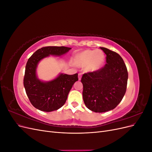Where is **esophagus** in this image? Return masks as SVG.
<instances>
[{"label":"esophagus","mask_w":152,"mask_h":152,"mask_svg":"<svg viewBox=\"0 0 152 152\" xmlns=\"http://www.w3.org/2000/svg\"><path fill=\"white\" fill-rule=\"evenodd\" d=\"M81 77H82V73H79V80L81 79Z\"/></svg>","instance_id":"1"}]
</instances>
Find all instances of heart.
Listing matches in <instances>:
<instances>
[{"label": "heart", "mask_w": 152, "mask_h": 152, "mask_svg": "<svg viewBox=\"0 0 152 152\" xmlns=\"http://www.w3.org/2000/svg\"><path fill=\"white\" fill-rule=\"evenodd\" d=\"M104 54L99 50H86L78 54L75 61L79 66L87 67L89 71L98 70L104 62Z\"/></svg>", "instance_id": "b5f03b06"}]
</instances>
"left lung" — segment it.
<instances>
[{
	"label": "left lung",
	"instance_id": "obj_1",
	"mask_svg": "<svg viewBox=\"0 0 152 152\" xmlns=\"http://www.w3.org/2000/svg\"><path fill=\"white\" fill-rule=\"evenodd\" d=\"M107 55V64L99 70L84 73L83 99L87 108L94 112H105L115 108L127 89L128 72L123 59L118 53L100 48Z\"/></svg>",
	"mask_w": 152,
	"mask_h": 152
}]
</instances>
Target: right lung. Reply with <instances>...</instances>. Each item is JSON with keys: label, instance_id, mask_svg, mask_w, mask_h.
<instances>
[{"label": "right lung", "instance_id": "1", "mask_svg": "<svg viewBox=\"0 0 152 152\" xmlns=\"http://www.w3.org/2000/svg\"><path fill=\"white\" fill-rule=\"evenodd\" d=\"M70 48L47 46L38 49L28 59L25 67L23 85L27 96L31 104L41 111L52 112L60 108L65 103L68 94L78 79V73L61 74L56 79L44 82L36 76L38 63L49 55L61 56Z\"/></svg>", "mask_w": 152, "mask_h": 152}]
</instances>
